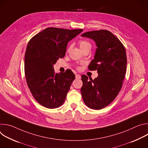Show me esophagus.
I'll return each instance as SVG.
<instances>
[{
  "instance_id": "1",
  "label": "esophagus",
  "mask_w": 148,
  "mask_h": 148,
  "mask_svg": "<svg viewBox=\"0 0 148 148\" xmlns=\"http://www.w3.org/2000/svg\"><path fill=\"white\" fill-rule=\"evenodd\" d=\"M75 78L77 79H80L81 78V76L79 75V74H76L75 75Z\"/></svg>"
}]
</instances>
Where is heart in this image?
<instances>
[{
    "label": "heart",
    "instance_id": "b5f03b06",
    "mask_svg": "<svg viewBox=\"0 0 148 148\" xmlns=\"http://www.w3.org/2000/svg\"><path fill=\"white\" fill-rule=\"evenodd\" d=\"M78 44H79L80 49L82 50V51L84 50H87V49H90V50L91 49V47H92V45H91L90 42H89L88 41L86 40H80L78 42ZM70 48H71V46H70L68 48L67 50L69 51L70 49Z\"/></svg>",
    "mask_w": 148,
    "mask_h": 148
}]
</instances>
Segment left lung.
<instances>
[{"instance_id":"left-lung-1","label":"left lung","mask_w":148,"mask_h":148,"mask_svg":"<svg viewBox=\"0 0 148 148\" xmlns=\"http://www.w3.org/2000/svg\"><path fill=\"white\" fill-rule=\"evenodd\" d=\"M81 36L95 41L97 49L88 69L98 73L90 81L87 75H81L82 97L89 108L101 110L110 104L121 90L126 71V50L121 41L107 30L87 32Z\"/></svg>"}]
</instances>
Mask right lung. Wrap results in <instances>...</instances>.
Here are the masks:
<instances>
[{
  "label": "right lung",
  "instance_id": "obj_1",
  "mask_svg": "<svg viewBox=\"0 0 148 148\" xmlns=\"http://www.w3.org/2000/svg\"><path fill=\"white\" fill-rule=\"evenodd\" d=\"M83 31L48 27L29 41L25 55L27 84L34 99L46 108L64 103L75 75L71 70L55 74L53 65L64 57L67 43Z\"/></svg>",
  "mask_w": 148,
  "mask_h": 148
}]
</instances>
